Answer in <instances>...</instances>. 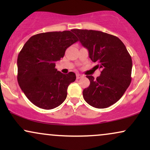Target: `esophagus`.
Masks as SVG:
<instances>
[{"label": "esophagus", "instance_id": "34e87169", "mask_svg": "<svg viewBox=\"0 0 150 150\" xmlns=\"http://www.w3.org/2000/svg\"><path fill=\"white\" fill-rule=\"evenodd\" d=\"M76 77H77V79H80L81 77H83V75H80V74H77V75H76Z\"/></svg>", "mask_w": 150, "mask_h": 150}]
</instances>
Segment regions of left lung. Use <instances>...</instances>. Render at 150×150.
<instances>
[{"label":"left lung","mask_w":150,"mask_h":150,"mask_svg":"<svg viewBox=\"0 0 150 150\" xmlns=\"http://www.w3.org/2000/svg\"><path fill=\"white\" fill-rule=\"evenodd\" d=\"M73 32L88 49L96 68L101 69L96 79L86 76L90 85L82 92L84 99L94 108H107L119 100L131 82V56L116 36L95 30L75 29Z\"/></svg>","instance_id":"1"}]
</instances>
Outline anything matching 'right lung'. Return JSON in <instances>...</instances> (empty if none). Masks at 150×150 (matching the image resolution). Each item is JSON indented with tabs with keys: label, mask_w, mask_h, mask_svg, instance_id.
<instances>
[{
	"label": "right lung",
	"mask_w": 150,
	"mask_h": 150,
	"mask_svg": "<svg viewBox=\"0 0 150 150\" xmlns=\"http://www.w3.org/2000/svg\"><path fill=\"white\" fill-rule=\"evenodd\" d=\"M78 41L70 31L35 34L25 43L18 57V82L27 99L44 109H52L65 100L67 89L76 79L73 72L55 68L65 50Z\"/></svg>",
	"instance_id": "add662e5"
}]
</instances>
